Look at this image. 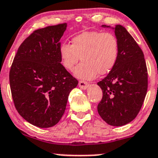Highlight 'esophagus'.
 <instances>
[{
  "mask_svg": "<svg viewBox=\"0 0 158 158\" xmlns=\"http://www.w3.org/2000/svg\"><path fill=\"white\" fill-rule=\"evenodd\" d=\"M79 86L82 89H86L89 86V84H88V82H85V81L82 80V81H79Z\"/></svg>",
  "mask_w": 158,
  "mask_h": 158,
  "instance_id": "1",
  "label": "esophagus"
}]
</instances>
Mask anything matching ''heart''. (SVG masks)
Here are the masks:
<instances>
[{"instance_id":"b5f03b06","label":"heart","mask_w":158,"mask_h":158,"mask_svg":"<svg viewBox=\"0 0 158 158\" xmlns=\"http://www.w3.org/2000/svg\"><path fill=\"white\" fill-rule=\"evenodd\" d=\"M61 63L72 71L80 59L83 62L74 70L78 79L91 80L99 73L106 75L115 67L120 45L116 37L110 32L85 31L72 39V45L63 42L59 48Z\"/></svg>"}]
</instances>
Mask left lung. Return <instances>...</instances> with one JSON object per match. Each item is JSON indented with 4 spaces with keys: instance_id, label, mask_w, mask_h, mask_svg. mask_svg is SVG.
Returning <instances> with one entry per match:
<instances>
[{
    "instance_id": "left-lung-1",
    "label": "left lung",
    "mask_w": 158,
    "mask_h": 158,
    "mask_svg": "<svg viewBox=\"0 0 158 158\" xmlns=\"http://www.w3.org/2000/svg\"><path fill=\"white\" fill-rule=\"evenodd\" d=\"M112 29L120 53L114 68L97 83L102 91L97 110L106 123L120 127L135 119L141 109L148 90V69L141 48L127 29L120 24Z\"/></svg>"
}]
</instances>
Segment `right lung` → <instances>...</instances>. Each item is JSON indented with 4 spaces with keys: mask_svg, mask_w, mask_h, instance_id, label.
<instances>
[{
    "mask_svg": "<svg viewBox=\"0 0 158 158\" xmlns=\"http://www.w3.org/2000/svg\"><path fill=\"white\" fill-rule=\"evenodd\" d=\"M67 24L38 29L18 48L9 80L18 113L40 128L55 126L64 114L72 89L78 85L61 64L59 48Z\"/></svg>",
    "mask_w": 158,
    "mask_h": 158,
    "instance_id": "add662e5",
    "label": "right lung"
}]
</instances>
